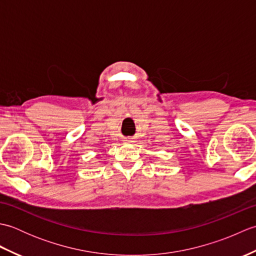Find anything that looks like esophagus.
Listing matches in <instances>:
<instances>
[{
    "label": "esophagus",
    "mask_w": 256,
    "mask_h": 256,
    "mask_svg": "<svg viewBox=\"0 0 256 256\" xmlns=\"http://www.w3.org/2000/svg\"><path fill=\"white\" fill-rule=\"evenodd\" d=\"M128 142H131V140H128Z\"/></svg>",
    "instance_id": "1"
}]
</instances>
